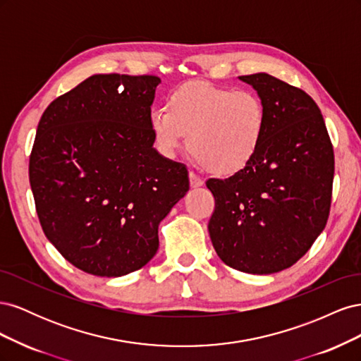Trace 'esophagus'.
Wrapping results in <instances>:
<instances>
[{"mask_svg":"<svg viewBox=\"0 0 361 361\" xmlns=\"http://www.w3.org/2000/svg\"><path fill=\"white\" fill-rule=\"evenodd\" d=\"M190 183H191L192 188H199V187H203L204 180L200 176H197V174H195L194 171H191L190 173Z\"/></svg>","mask_w":361,"mask_h":361,"instance_id":"esophagus-1","label":"esophagus"}]
</instances>
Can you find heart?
<instances>
[{"mask_svg": "<svg viewBox=\"0 0 361 361\" xmlns=\"http://www.w3.org/2000/svg\"><path fill=\"white\" fill-rule=\"evenodd\" d=\"M167 106H154L149 126L164 155L185 143L207 170L231 176L259 152L267 130V110L257 93L192 81L174 89Z\"/></svg>", "mask_w": 361, "mask_h": 361, "instance_id": "1", "label": "heart"}]
</instances>
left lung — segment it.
Returning a JSON list of instances; mask_svg holds the SVG:
<instances>
[{
  "mask_svg": "<svg viewBox=\"0 0 361 361\" xmlns=\"http://www.w3.org/2000/svg\"><path fill=\"white\" fill-rule=\"evenodd\" d=\"M257 92L267 130L256 157L233 176L209 179V236L233 269L274 274L307 253L329 220L334 154L319 106L268 73L239 76Z\"/></svg>",
  "mask_w": 361,
  "mask_h": 361,
  "instance_id": "8db88e82",
  "label": "left lung"
}]
</instances>
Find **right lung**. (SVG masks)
Returning <instances> with one entry per match:
<instances>
[{"instance_id": "1", "label": "right lung", "mask_w": 361, "mask_h": 361, "mask_svg": "<svg viewBox=\"0 0 361 361\" xmlns=\"http://www.w3.org/2000/svg\"><path fill=\"white\" fill-rule=\"evenodd\" d=\"M159 82L93 75L42 114L28 170L39 221L89 274L143 268L158 251L159 223L190 190L187 167L154 147L149 113Z\"/></svg>"}]
</instances>
